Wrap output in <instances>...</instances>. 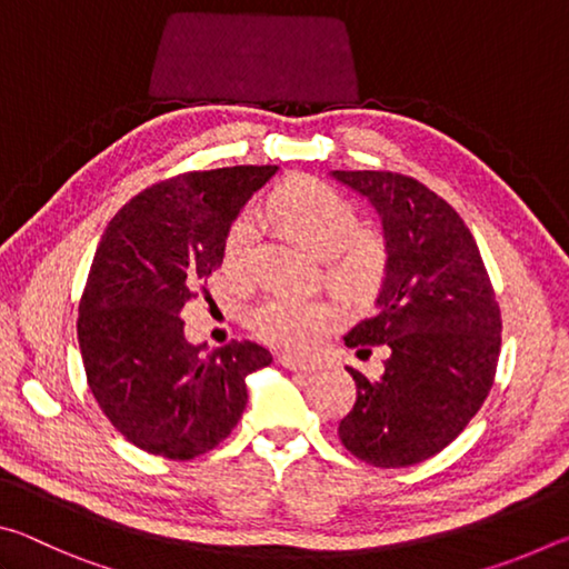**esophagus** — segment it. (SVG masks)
I'll return each instance as SVG.
<instances>
[{"instance_id": "34e87169", "label": "esophagus", "mask_w": 569, "mask_h": 569, "mask_svg": "<svg viewBox=\"0 0 569 569\" xmlns=\"http://www.w3.org/2000/svg\"><path fill=\"white\" fill-rule=\"evenodd\" d=\"M278 363L286 366V369H291V371H303V373L323 369V361H319V359H301V356H291V353L278 356Z\"/></svg>"}]
</instances>
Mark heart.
I'll return each instance as SVG.
<instances>
[{"mask_svg":"<svg viewBox=\"0 0 569 569\" xmlns=\"http://www.w3.org/2000/svg\"><path fill=\"white\" fill-rule=\"evenodd\" d=\"M268 223L286 230L326 261V278L351 298L371 296L387 273V248L377 233L359 228L353 206L319 180L298 178L278 188L261 208ZM258 240L256 220L240 216L223 243V266L246 273ZM339 323V311L319 298L271 296L250 311V326L263 341L291 351H306Z\"/></svg>","mask_w":569,"mask_h":569,"instance_id":"heart-1","label":"heart"}]
</instances>
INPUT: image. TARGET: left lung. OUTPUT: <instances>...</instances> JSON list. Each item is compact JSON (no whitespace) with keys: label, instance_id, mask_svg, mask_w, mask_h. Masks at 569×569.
Returning a JSON list of instances; mask_svg holds the SVG:
<instances>
[{"label":"left lung","instance_id":"1","mask_svg":"<svg viewBox=\"0 0 569 569\" xmlns=\"http://www.w3.org/2000/svg\"><path fill=\"white\" fill-rule=\"evenodd\" d=\"M381 220L387 273L377 313L346 346H389L379 379L349 369L356 403L339 423L343 447L373 467H409L439 455L492 389L502 321L469 228L447 200L387 170H331Z\"/></svg>","mask_w":569,"mask_h":569}]
</instances>
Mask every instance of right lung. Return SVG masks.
<instances>
[{"mask_svg": "<svg viewBox=\"0 0 569 569\" xmlns=\"http://www.w3.org/2000/svg\"><path fill=\"white\" fill-rule=\"evenodd\" d=\"M276 170L162 180L110 220L94 250L77 319L84 373L112 427L150 455L192 459L218 447L246 409V377L273 361L253 341L190 343L180 311L223 263L230 226Z\"/></svg>", "mask_w": 569, "mask_h": 569, "instance_id": "add662e5", "label": "right lung"}]
</instances>
